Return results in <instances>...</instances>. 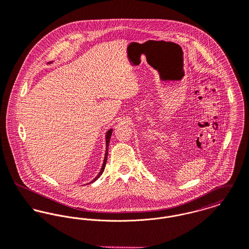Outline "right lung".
<instances>
[{"label": "right lung", "instance_id": "1", "mask_svg": "<svg viewBox=\"0 0 249 249\" xmlns=\"http://www.w3.org/2000/svg\"><path fill=\"white\" fill-rule=\"evenodd\" d=\"M111 133H112V130H109L107 135H106V154H105V159H104V162H103V165L101 168V171L99 172V174L97 175V177L92 180V181H95L98 178H100V176L102 175V173L104 172V169H105V166H106V162H107V158H108V149H109V143H110V139H111ZM91 181V182H92Z\"/></svg>", "mask_w": 249, "mask_h": 249}]
</instances>
